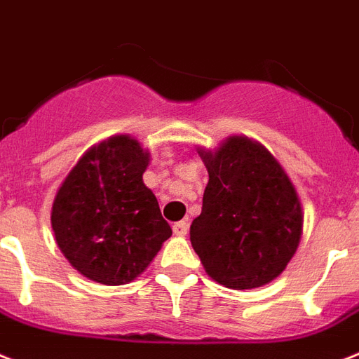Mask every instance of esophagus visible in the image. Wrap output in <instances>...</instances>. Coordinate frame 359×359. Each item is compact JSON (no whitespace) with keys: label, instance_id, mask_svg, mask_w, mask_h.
Returning a JSON list of instances; mask_svg holds the SVG:
<instances>
[{"label":"esophagus","instance_id":"1","mask_svg":"<svg viewBox=\"0 0 359 359\" xmlns=\"http://www.w3.org/2000/svg\"><path fill=\"white\" fill-rule=\"evenodd\" d=\"M172 231H174V235L185 236L187 231H189V224H187V220L176 222V224H174V226H172Z\"/></svg>","mask_w":359,"mask_h":359}]
</instances>
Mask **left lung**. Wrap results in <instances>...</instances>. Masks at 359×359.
<instances>
[{"label": "left lung", "mask_w": 359, "mask_h": 359, "mask_svg": "<svg viewBox=\"0 0 359 359\" xmlns=\"http://www.w3.org/2000/svg\"><path fill=\"white\" fill-rule=\"evenodd\" d=\"M200 156L209 183L191 226L192 248L207 275L226 288L268 284L288 266L303 235L295 187L279 161L244 135Z\"/></svg>", "instance_id": "1"}]
</instances>
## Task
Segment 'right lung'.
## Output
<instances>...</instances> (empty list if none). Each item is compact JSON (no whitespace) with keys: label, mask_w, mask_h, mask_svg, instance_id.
Returning a JSON list of instances; mask_svg holds the SVG:
<instances>
[{"label":"right lung","mask_w":359,"mask_h":359,"mask_svg":"<svg viewBox=\"0 0 359 359\" xmlns=\"http://www.w3.org/2000/svg\"><path fill=\"white\" fill-rule=\"evenodd\" d=\"M150 152L114 135L71 168L53 201L51 226L69 264L90 280L121 286L141 275L172 229L143 183Z\"/></svg>","instance_id":"1"}]
</instances>
